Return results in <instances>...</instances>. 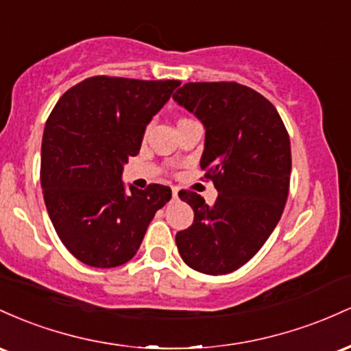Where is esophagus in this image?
Returning <instances> with one entry per match:
<instances>
[{
	"label": "esophagus",
	"mask_w": 351,
	"mask_h": 351,
	"mask_svg": "<svg viewBox=\"0 0 351 351\" xmlns=\"http://www.w3.org/2000/svg\"><path fill=\"white\" fill-rule=\"evenodd\" d=\"M177 197H179V194H177V191L174 189V191H172V199H177Z\"/></svg>",
	"instance_id": "obj_1"
}]
</instances>
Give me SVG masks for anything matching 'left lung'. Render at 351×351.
I'll return each instance as SVG.
<instances>
[{
	"label": "left lung",
	"instance_id": "left-lung-1",
	"mask_svg": "<svg viewBox=\"0 0 351 351\" xmlns=\"http://www.w3.org/2000/svg\"><path fill=\"white\" fill-rule=\"evenodd\" d=\"M172 97L206 128L200 169L219 192L214 206L179 192L194 222L177 232V249L191 269L230 274L261 250L282 217L292 171L289 132L274 104L239 82H187Z\"/></svg>",
	"mask_w": 351,
	"mask_h": 351
}]
</instances>
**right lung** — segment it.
<instances>
[{"mask_svg": "<svg viewBox=\"0 0 351 351\" xmlns=\"http://www.w3.org/2000/svg\"><path fill=\"white\" fill-rule=\"evenodd\" d=\"M179 81L94 76L66 90L46 121L41 187L56 234L77 261L97 269L129 262L167 186L125 191L124 164L136 156L152 116Z\"/></svg>", "mask_w": 351, "mask_h": 351, "instance_id": "obj_1", "label": "right lung"}]
</instances>
